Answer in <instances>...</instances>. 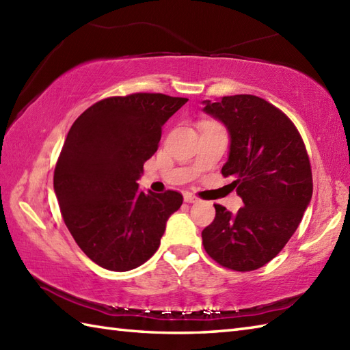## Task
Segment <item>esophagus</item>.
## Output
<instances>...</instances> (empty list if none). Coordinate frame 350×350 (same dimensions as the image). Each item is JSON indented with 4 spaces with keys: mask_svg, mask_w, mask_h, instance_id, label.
Returning a JSON list of instances; mask_svg holds the SVG:
<instances>
[{
    "mask_svg": "<svg viewBox=\"0 0 350 350\" xmlns=\"http://www.w3.org/2000/svg\"><path fill=\"white\" fill-rule=\"evenodd\" d=\"M183 200H185V202H187V203H197V202H198V198H197L196 196H192L191 192H187V194L183 196Z\"/></svg>",
    "mask_w": 350,
    "mask_h": 350,
    "instance_id": "obj_1",
    "label": "esophagus"
}]
</instances>
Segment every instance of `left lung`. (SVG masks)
I'll return each mask as SVG.
<instances>
[{
    "mask_svg": "<svg viewBox=\"0 0 350 350\" xmlns=\"http://www.w3.org/2000/svg\"><path fill=\"white\" fill-rule=\"evenodd\" d=\"M203 103L228 131L221 173L232 177L230 187L243 202L236 213L215 204V219L202 233L204 250L228 269L254 271L284 248L311 202L308 154L292 120L262 98L234 94Z\"/></svg>",
    "mask_w": 350,
    "mask_h": 350,
    "instance_id": "obj_1",
    "label": "left lung"
}]
</instances>
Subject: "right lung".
Returning <instances> with one entry per match:
<instances>
[{
  "mask_svg": "<svg viewBox=\"0 0 350 350\" xmlns=\"http://www.w3.org/2000/svg\"><path fill=\"white\" fill-rule=\"evenodd\" d=\"M187 98L133 93L96 102L66 137L54 171L64 224L84 254L108 271L135 269L159 248L182 194H147L137 180L158 150L162 126Z\"/></svg>",
  "mask_w": 350,
  "mask_h": 350,
  "instance_id": "1",
  "label": "right lung"
}]
</instances>
